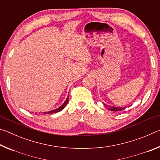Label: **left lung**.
I'll return each instance as SVG.
<instances>
[{
  "label": "left lung",
  "mask_w": 160,
  "mask_h": 160,
  "mask_svg": "<svg viewBox=\"0 0 160 160\" xmlns=\"http://www.w3.org/2000/svg\"><path fill=\"white\" fill-rule=\"evenodd\" d=\"M104 106L106 107L107 108H108L109 110L112 111V112H119V111H121V110H123L125 109L126 108L125 107H107L106 105L104 104Z\"/></svg>",
  "instance_id": "left-lung-1"
}]
</instances>
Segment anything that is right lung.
<instances>
[{"mask_svg":"<svg viewBox=\"0 0 160 160\" xmlns=\"http://www.w3.org/2000/svg\"><path fill=\"white\" fill-rule=\"evenodd\" d=\"M68 97H67L66 100V101H65V102L63 103V104H62L60 107H58V109H54V110H52V111H50V112H45L44 113H56V112H61V111L63 110L64 108H65V107L66 106V104H68Z\"/></svg>","mask_w":160,"mask_h":160,"instance_id":"obj_1","label":"right lung"}]
</instances>
